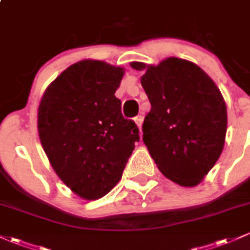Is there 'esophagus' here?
Here are the masks:
<instances>
[{"instance_id": "esophagus-1", "label": "esophagus", "mask_w": 250, "mask_h": 250, "mask_svg": "<svg viewBox=\"0 0 250 250\" xmlns=\"http://www.w3.org/2000/svg\"><path fill=\"white\" fill-rule=\"evenodd\" d=\"M135 123L137 124V126H138L139 131L142 132V123H143V118H142V115H138V117L135 118Z\"/></svg>"}]
</instances>
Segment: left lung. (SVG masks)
Segmentation results:
<instances>
[{"label": "left lung", "instance_id": "obj_1", "mask_svg": "<svg viewBox=\"0 0 250 250\" xmlns=\"http://www.w3.org/2000/svg\"><path fill=\"white\" fill-rule=\"evenodd\" d=\"M130 65L146 71L141 83L151 109L143 123V141L150 155L166 178L197 186L224 146L228 115L221 90L197 64L181 58Z\"/></svg>", "mask_w": 250, "mask_h": 250}]
</instances>
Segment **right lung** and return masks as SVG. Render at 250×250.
<instances>
[{
    "label": "right lung",
    "mask_w": 250,
    "mask_h": 250,
    "mask_svg": "<svg viewBox=\"0 0 250 250\" xmlns=\"http://www.w3.org/2000/svg\"><path fill=\"white\" fill-rule=\"evenodd\" d=\"M124 68L84 60L65 69L45 90L38 132L53 170L87 200L104 197L122 179L139 141L133 120L122 114L114 93Z\"/></svg>",
    "instance_id": "right-lung-1"
}]
</instances>
